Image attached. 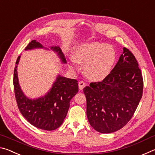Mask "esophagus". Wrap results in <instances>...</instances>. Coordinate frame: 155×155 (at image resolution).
Here are the masks:
<instances>
[{"label": "esophagus", "mask_w": 155, "mask_h": 155, "mask_svg": "<svg viewBox=\"0 0 155 155\" xmlns=\"http://www.w3.org/2000/svg\"><path fill=\"white\" fill-rule=\"evenodd\" d=\"M85 82H83V81H79L78 82V87H79V90H83V88L85 87Z\"/></svg>", "instance_id": "obj_1"}]
</instances>
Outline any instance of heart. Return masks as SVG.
Returning <instances> with one entry per match:
<instances>
[{
	"label": "heart",
	"mask_w": 155,
	"mask_h": 155,
	"mask_svg": "<svg viewBox=\"0 0 155 155\" xmlns=\"http://www.w3.org/2000/svg\"><path fill=\"white\" fill-rule=\"evenodd\" d=\"M73 61L84 64L86 76L94 81L104 79L111 72L116 60V52L109 44L93 41L83 43L77 47Z\"/></svg>",
	"instance_id": "b5f03b06"
}]
</instances>
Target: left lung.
Returning <instances> with one entry per match:
<instances>
[{"label":"left lung","mask_w":155,"mask_h":155,"mask_svg":"<svg viewBox=\"0 0 155 155\" xmlns=\"http://www.w3.org/2000/svg\"><path fill=\"white\" fill-rule=\"evenodd\" d=\"M143 82L135 56L123 48L118 61L103 81L83 89L90 125L101 133L120 130L133 117L142 97Z\"/></svg>","instance_id":"obj_1"}]
</instances>
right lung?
Returning <instances> with one entry per match:
<instances>
[{
  "label": "right lung",
  "instance_id": "right-lung-1",
  "mask_svg": "<svg viewBox=\"0 0 155 155\" xmlns=\"http://www.w3.org/2000/svg\"><path fill=\"white\" fill-rule=\"evenodd\" d=\"M42 48L53 51L62 64H66V59L59 46L45 48L36 40H32L25 49L31 51ZM21 55L15 62L14 73L15 96L20 111L26 120L34 127L45 130H53L64 122L70 107V102L78 91L77 81L58 74L52 87L45 95L37 98H28L20 87L18 76V65Z\"/></svg>",
  "mask_w": 155,
  "mask_h": 155
}]
</instances>
